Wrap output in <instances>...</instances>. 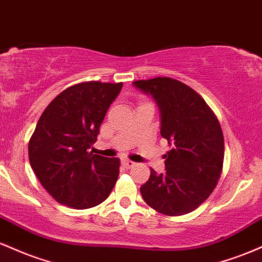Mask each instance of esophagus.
Here are the masks:
<instances>
[{"instance_id": "34e87169", "label": "esophagus", "mask_w": 262, "mask_h": 262, "mask_svg": "<svg viewBox=\"0 0 262 262\" xmlns=\"http://www.w3.org/2000/svg\"><path fill=\"white\" fill-rule=\"evenodd\" d=\"M122 165L125 167V169H130V167L134 166L135 162L132 160H128V159H124V160H122Z\"/></svg>"}]
</instances>
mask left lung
Instances as JSON below:
<instances>
[{
  "label": "left lung",
  "instance_id": "left-lung-1",
  "mask_svg": "<svg viewBox=\"0 0 262 262\" xmlns=\"http://www.w3.org/2000/svg\"><path fill=\"white\" fill-rule=\"evenodd\" d=\"M133 85L155 100L161 137L172 146L164 155L166 171L150 169L141 196L162 214H187L210 196L221 177L224 137L218 118L194 90L179 80L154 77Z\"/></svg>",
  "mask_w": 262,
  "mask_h": 262
}]
</instances>
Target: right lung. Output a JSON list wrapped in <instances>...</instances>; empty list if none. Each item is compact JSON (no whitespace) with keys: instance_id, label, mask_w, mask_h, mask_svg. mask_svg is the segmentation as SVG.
Here are the masks:
<instances>
[{"instance_id":"right-lung-1","label":"right lung","mask_w":262,"mask_h":262,"mask_svg":"<svg viewBox=\"0 0 262 262\" xmlns=\"http://www.w3.org/2000/svg\"><path fill=\"white\" fill-rule=\"evenodd\" d=\"M123 83L87 81L68 87L48 104L32 134L29 162L54 200L75 209L98 206L119 175L118 158L89 152L108 107Z\"/></svg>"}]
</instances>
